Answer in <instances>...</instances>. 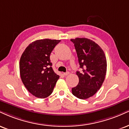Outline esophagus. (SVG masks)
<instances>
[{"label": "esophagus", "instance_id": "1", "mask_svg": "<svg viewBox=\"0 0 129 129\" xmlns=\"http://www.w3.org/2000/svg\"><path fill=\"white\" fill-rule=\"evenodd\" d=\"M69 74H70V73L69 72V71H67V72H66V73H63V75L64 76H67V75H69Z\"/></svg>", "mask_w": 129, "mask_h": 129}]
</instances>
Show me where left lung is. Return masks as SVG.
I'll list each match as a JSON object with an SVG mask.
<instances>
[{
    "mask_svg": "<svg viewBox=\"0 0 129 129\" xmlns=\"http://www.w3.org/2000/svg\"><path fill=\"white\" fill-rule=\"evenodd\" d=\"M74 43L82 71H77L78 85L72 88V94L85 100L92 97L102 86L106 73L105 53L97 43L85 38L71 39Z\"/></svg>",
    "mask_w": 129,
    "mask_h": 129,
    "instance_id": "left-lung-1",
    "label": "left lung"
}]
</instances>
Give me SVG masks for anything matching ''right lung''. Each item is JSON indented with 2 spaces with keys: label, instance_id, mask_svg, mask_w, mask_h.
<instances>
[{
  "label": "right lung",
  "instance_id": "add662e5",
  "mask_svg": "<svg viewBox=\"0 0 129 129\" xmlns=\"http://www.w3.org/2000/svg\"><path fill=\"white\" fill-rule=\"evenodd\" d=\"M60 40L43 39L30 43L20 60L23 84L35 97L44 99L52 94L59 76L54 72L50 55Z\"/></svg>",
  "mask_w": 129,
  "mask_h": 129
}]
</instances>
